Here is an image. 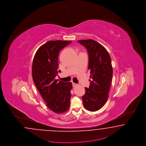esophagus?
<instances>
[{
    "label": "esophagus",
    "mask_w": 146,
    "mask_h": 146,
    "mask_svg": "<svg viewBox=\"0 0 146 146\" xmlns=\"http://www.w3.org/2000/svg\"><path fill=\"white\" fill-rule=\"evenodd\" d=\"M76 85H77V84H76V83H74V82H72V86H73V87H75Z\"/></svg>",
    "instance_id": "34e87169"
}]
</instances>
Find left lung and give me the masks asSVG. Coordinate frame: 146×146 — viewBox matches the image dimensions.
I'll return each mask as SVG.
<instances>
[{"label": "left lung", "mask_w": 146, "mask_h": 146, "mask_svg": "<svg viewBox=\"0 0 146 146\" xmlns=\"http://www.w3.org/2000/svg\"><path fill=\"white\" fill-rule=\"evenodd\" d=\"M78 42L88 50V69L92 78V80H89V88H85L83 103L88 111H97L103 106L108 99L113 75L111 58L106 49L97 41L89 39Z\"/></svg>", "instance_id": "1"}]
</instances>
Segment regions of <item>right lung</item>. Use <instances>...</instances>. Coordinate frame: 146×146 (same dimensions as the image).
Returning a JSON list of instances; mask_svg holds the SVG:
<instances>
[{
  "label": "right lung",
  "instance_id": "obj_1",
  "mask_svg": "<svg viewBox=\"0 0 146 146\" xmlns=\"http://www.w3.org/2000/svg\"><path fill=\"white\" fill-rule=\"evenodd\" d=\"M71 42L48 41L38 49L33 59V81L48 108L55 113L65 112L70 108L72 83L58 81L55 77L61 72L58 71V53Z\"/></svg>",
  "mask_w": 146,
  "mask_h": 146
}]
</instances>
